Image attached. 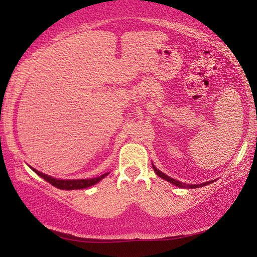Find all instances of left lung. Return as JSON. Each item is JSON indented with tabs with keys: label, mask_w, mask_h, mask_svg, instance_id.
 I'll return each mask as SVG.
<instances>
[{
	"label": "left lung",
	"mask_w": 257,
	"mask_h": 257,
	"mask_svg": "<svg viewBox=\"0 0 257 257\" xmlns=\"http://www.w3.org/2000/svg\"><path fill=\"white\" fill-rule=\"evenodd\" d=\"M153 170H154V172H156V174L159 175L160 178H163V179H165V180L170 181L171 184H173V185L178 186V187H181V188H199V187H202V186H206V185L209 184V182H205V184H200V185H187V184H184V182L174 180V179L170 178V177H168V175L164 174L163 172H160L159 170H158V168L154 167V165H153Z\"/></svg>",
	"instance_id": "obj_1"
}]
</instances>
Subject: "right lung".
I'll list each match as a JSON object with an SVG mask.
<instances>
[{"mask_svg": "<svg viewBox=\"0 0 257 257\" xmlns=\"http://www.w3.org/2000/svg\"><path fill=\"white\" fill-rule=\"evenodd\" d=\"M33 171H35V173H37L41 178H43L45 181H48L49 184H51L52 186H55V187H57L59 189H66V191L90 187V186L96 185L97 182H99L101 179L105 178L108 174V173H105L103 175H100V177L92 178V179H79V180H61V179H55V178L49 177V175H47V174L41 173V172L36 171L35 168H33Z\"/></svg>", "mask_w": 257, "mask_h": 257, "instance_id": "1", "label": "right lung"}]
</instances>
